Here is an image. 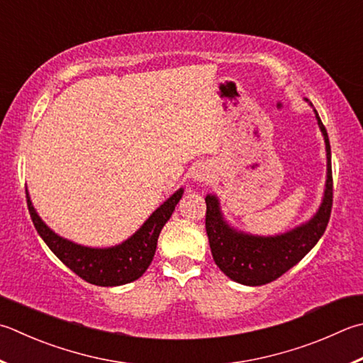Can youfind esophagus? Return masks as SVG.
Listing matches in <instances>:
<instances>
[{
    "label": "esophagus",
    "mask_w": 363,
    "mask_h": 363,
    "mask_svg": "<svg viewBox=\"0 0 363 363\" xmlns=\"http://www.w3.org/2000/svg\"><path fill=\"white\" fill-rule=\"evenodd\" d=\"M210 177L211 172L207 166H197L196 169H193V172H191V179L194 182H207Z\"/></svg>",
    "instance_id": "obj_1"
}]
</instances>
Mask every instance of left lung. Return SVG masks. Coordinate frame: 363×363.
I'll use <instances>...</instances> for the list:
<instances>
[{
	"mask_svg": "<svg viewBox=\"0 0 363 363\" xmlns=\"http://www.w3.org/2000/svg\"><path fill=\"white\" fill-rule=\"evenodd\" d=\"M314 113L325 142L327 180L323 202L310 221L279 235L246 234L234 229L224 220L216 196L207 194L205 197V229L211 255L215 264L232 281L246 286H261L273 281L302 261L325 232L333 202L330 142L318 112L314 111Z\"/></svg>",
	"mask_w": 363,
	"mask_h": 363,
	"instance_id": "left-lung-1",
	"label": "left lung"
}]
</instances>
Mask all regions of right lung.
<instances>
[{"mask_svg": "<svg viewBox=\"0 0 363 363\" xmlns=\"http://www.w3.org/2000/svg\"><path fill=\"white\" fill-rule=\"evenodd\" d=\"M182 196L183 188L175 191L166 202L160 205L134 235L111 248H90L60 237L40 220L30 201L28 191H26V203L34 228L53 251V255L86 283L108 288V286L135 281L145 273L153 261L160 232L172 216L175 205L179 203Z\"/></svg>", "mask_w": 363, "mask_h": 363, "instance_id": "add662e5", "label": "right lung"}]
</instances>
